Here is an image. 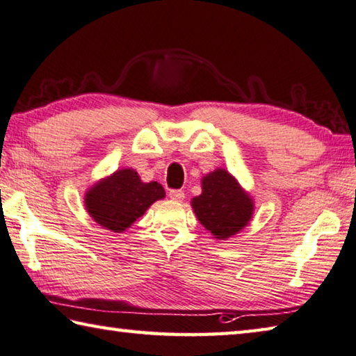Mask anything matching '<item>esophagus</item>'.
I'll use <instances>...</instances> for the list:
<instances>
[{"label":"esophagus","instance_id":"34e87169","mask_svg":"<svg viewBox=\"0 0 356 356\" xmlns=\"http://www.w3.org/2000/svg\"><path fill=\"white\" fill-rule=\"evenodd\" d=\"M168 197H170L173 202H183L184 200V192L181 189H172L170 192H168Z\"/></svg>","mask_w":356,"mask_h":356}]
</instances>
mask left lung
I'll return each instance as SVG.
<instances>
[{"label":"left lung","mask_w":356,"mask_h":356,"mask_svg":"<svg viewBox=\"0 0 356 356\" xmlns=\"http://www.w3.org/2000/svg\"><path fill=\"white\" fill-rule=\"evenodd\" d=\"M202 195L192 208L202 225L217 239H227L244 228L253 214V203L228 172L216 170L202 181Z\"/></svg>","instance_id":"1"}]
</instances>
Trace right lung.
Here are the masks:
<instances>
[{
    "mask_svg": "<svg viewBox=\"0 0 356 356\" xmlns=\"http://www.w3.org/2000/svg\"><path fill=\"white\" fill-rule=\"evenodd\" d=\"M164 195L159 183H142L137 172L123 168L87 192L86 208L99 225L122 233Z\"/></svg>",
    "mask_w": 356,
    "mask_h": 356,
    "instance_id": "obj_1",
    "label": "right lung"
}]
</instances>
